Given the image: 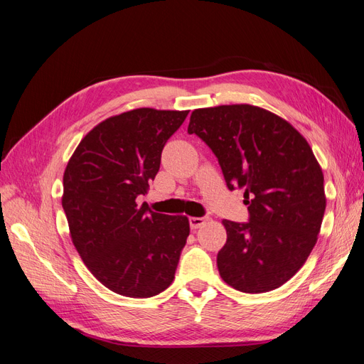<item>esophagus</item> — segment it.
Masks as SVG:
<instances>
[{
    "mask_svg": "<svg viewBox=\"0 0 364 364\" xmlns=\"http://www.w3.org/2000/svg\"><path fill=\"white\" fill-rule=\"evenodd\" d=\"M205 222H206L205 217H190V228L199 229L202 225H205Z\"/></svg>",
    "mask_w": 364,
    "mask_h": 364,
    "instance_id": "esophagus-1",
    "label": "esophagus"
}]
</instances>
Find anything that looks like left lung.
<instances>
[{"instance_id": "left-lung-1", "label": "left lung", "mask_w": 364, "mask_h": 364, "mask_svg": "<svg viewBox=\"0 0 364 364\" xmlns=\"http://www.w3.org/2000/svg\"><path fill=\"white\" fill-rule=\"evenodd\" d=\"M188 134L213 150L229 190L243 188L249 222L223 220L222 279L245 293L281 287L310 255L325 214L323 173L289 121L252 105L196 109Z\"/></svg>"}]
</instances>
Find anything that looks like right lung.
Here are the masks:
<instances>
[{
	"label": "right lung",
	"mask_w": 364,
	"mask_h": 364,
	"mask_svg": "<svg viewBox=\"0 0 364 364\" xmlns=\"http://www.w3.org/2000/svg\"><path fill=\"white\" fill-rule=\"evenodd\" d=\"M186 115L139 107L107 118L80 141L65 168L62 206L73 245L117 294L151 297L174 279L188 218L153 213L136 197L147 193L165 142Z\"/></svg>",
	"instance_id": "obj_1"
}]
</instances>
